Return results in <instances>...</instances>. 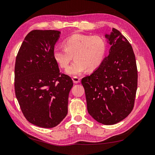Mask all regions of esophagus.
<instances>
[{
	"mask_svg": "<svg viewBox=\"0 0 155 155\" xmlns=\"http://www.w3.org/2000/svg\"><path fill=\"white\" fill-rule=\"evenodd\" d=\"M73 82L75 83V84H77V83L80 82V78L77 77H73Z\"/></svg>",
	"mask_w": 155,
	"mask_h": 155,
	"instance_id": "esophagus-1",
	"label": "esophagus"
}]
</instances>
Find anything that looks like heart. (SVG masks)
I'll list each match as a JSON object with an SVG mask.
<instances>
[{
	"label": "heart",
	"instance_id": "obj_1",
	"mask_svg": "<svg viewBox=\"0 0 155 155\" xmlns=\"http://www.w3.org/2000/svg\"><path fill=\"white\" fill-rule=\"evenodd\" d=\"M63 46L54 48L53 56L63 69L67 68L74 57V61L66 71L72 76L80 75L86 69L92 71L100 67L107 49L105 39L100 35L74 34L63 41Z\"/></svg>",
	"mask_w": 155,
	"mask_h": 155
}]
</instances>
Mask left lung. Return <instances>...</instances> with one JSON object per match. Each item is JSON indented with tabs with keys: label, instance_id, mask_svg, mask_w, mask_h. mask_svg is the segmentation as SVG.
<instances>
[{
	"label": "left lung",
	"instance_id": "obj_1",
	"mask_svg": "<svg viewBox=\"0 0 155 155\" xmlns=\"http://www.w3.org/2000/svg\"><path fill=\"white\" fill-rule=\"evenodd\" d=\"M109 54L94 72L81 80L88 113L98 122L113 125L129 115L137 88L136 57L130 43L113 28L106 35Z\"/></svg>",
	"mask_w": 155,
	"mask_h": 155
}]
</instances>
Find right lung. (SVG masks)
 <instances>
[{"instance_id":"1","label":"right lung","mask_w":155,"mask_h":155,"mask_svg":"<svg viewBox=\"0 0 155 155\" xmlns=\"http://www.w3.org/2000/svg\"><path fill=\"white\" fill-rule=\"evenodd\" d=\"M60 31L33 30L27 34L15 59V94L23 115L41 128L56 126L68 111L73 82L59 72L53 56Z\"/></svg>"}]
</instances>
